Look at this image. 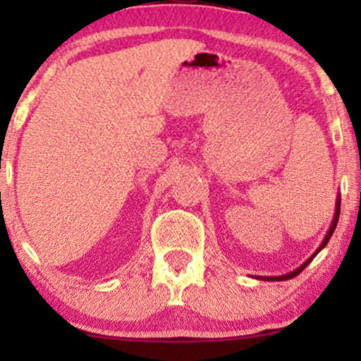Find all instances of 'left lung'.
<instances>
[{
  "instance_id": "left-lung-1",
  "label": "left lung",
  "mask_w": 361,
  "mask_h": 361,
  "mask_svg": "<svg viewBox=\"0 0 361 361\" xmlns=\"http://www.w3.org/2000/svg\"><path fill=\"white\" fill-rule=\"evenodd\" d=\"M339 210H341V197H339V193H338V197H336V210H334V217H333V222H331V226H329V231H327L326 238L322 239L321 246H319L317 250L314 251V255H310V258L305 259L304 263H302L299 268H295V270H293V271H290V273H285V275H280V276H256V279H258V280H264V281H283V280H290V279H293V276H297V275H299V273H300L302 270H304L305 267H307V264L310 263V261H312L314 258H316V256H317V252L321 251V250H324V247H326V244L329 243L331 235H333L334 229H336V224H338V219H339Z\"/></svg>"
}]
</instances>
